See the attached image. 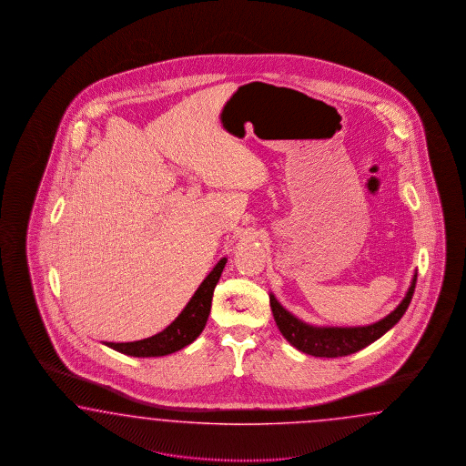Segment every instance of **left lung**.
I'll list each match as a JSON object with an SVG mask.
<instances>
[{
	"instance_id": "1",
	"label": "left lung",
	"mask_w": 466,
	"mask_h": 466,
	"mask_svg": "<svg viewBox=\"0 0 466 466\" xmlns=\"http://www.w3.org/2000/svg\"><path fill=\"white\" fill-rule=\"evenodd\" d=\"M415 283H417V273L413 275L409 292L398 304V308L391 310L386 318H382L381 321L369 326L341 328V326L308 325L285 309L273 294H269V306L283 339H287L290 345H294L297 350L309 353L314 357H345V355L359 352L372 341L381 339L386 331H390L401 319L405 310L409 309L410 300L415 290Z\"/></svg>"
}]
</instances>
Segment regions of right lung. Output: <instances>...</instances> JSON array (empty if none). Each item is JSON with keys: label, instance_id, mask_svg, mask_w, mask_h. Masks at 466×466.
Returning a JSON list of instances; mask_svg holds the SVG:
<instances>
[{"label": "right lung", "instance_id": "add662e5", "mask_svg": "<svg viewBox=\"0 0 466 466\" xmlns=\"http://www.w3.org/2000/svg\"><path fill=\"white\" fill-rule=\"evenodd\" d=\"M227 258H222L208 277L198 287L195 296L189 299L181 314L170 323L164 331L157 333L150 339L127 341V343H113L104 341L109 349L116 352L131 355V357H162L177 352L186 345L193 343L207 325L210 308H212L213 290L220 280V275L226 267Z\"/></svg>", "mask_w": 466, "mask_h": 466}]
</instances>
